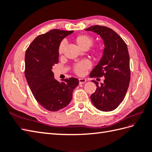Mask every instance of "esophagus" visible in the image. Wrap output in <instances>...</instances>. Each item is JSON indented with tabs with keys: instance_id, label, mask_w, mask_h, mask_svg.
<instances>
[{
	"instance_id": "1",
	"label": "esophagus",
	"mask_w": 152,
	"mask_h": 152,
	"mask_svg": "<svg viewBox=\"0 0 152 152\" xmlns=\"http://www.w3.org/2000/svg\"><path fill=\"white\" fill-rule=\"evenodd\" d=\"M86 82V80L85 78H80L79 79V83H83Z\"/></svg>"
}]
</instances>
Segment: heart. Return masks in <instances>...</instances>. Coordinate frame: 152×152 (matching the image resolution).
I'll use <instances>...</instances> for the list:
<instances>
[{"label":"heart","mask_w":152,"mask_h":152,"mask_svg":"<svg viewBox=\"0 0 152 152\" xmlns=\"http://www.w3.org/2000/svg\"><path fill=\"white\" fill-rule=\"evenodd\" d=\"M74 42H75L77 46H78L80 49L88 50L89 47H91L92 46V44L93 43V38L91 36H90V35L86 34H82L78 35V36H76L74 38ZM64 46H65V42L62 41L60 43L59 48H58V53H59V55L63 54ZM98 48H95V49H93V53H96L98 52ZM89 67V63L84 61L76 64L73 67V70L74 72L78 74V75H82L83 72H84L86 69H88Z\"/></svg>","instance_id":"b5f03b06"}]
</instances>
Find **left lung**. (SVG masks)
<instances>
[{
    "mask_svg": "<svg viewBox=\"0 0 152 152\" xmlns=\"http://www.w3.org/2000/svg\"><path fill=\"white\" fill-rule=\"evenodd\" d=\"M86 31L98 34L103 39L104 49L102 57L89 76L104 77V82L99 85L94 82L96 89L91 95L93 105L103 112L115 110L124 99L131 78L129 55L127 44L112 28L93 25Z\"/></svg>",
    "mask_w": 152,
    "mask_h": 152,
    "instance_id": "1",
    "label": "left lung"
}]
</instances>
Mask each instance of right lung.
Masks as SVG:
<instances>
[{
    "mask_svg": "<svg viewBox=\"0 0 152 152\" xmlns=\"http://www.w3.org/2000/svg\"><path fill=\"white\" fill-rule=\"evenodd\" d=\"M53 29L38 36L26 50L25 75L37 101L45 109L56 112L64 108L72 98L74 89L79 84L75 78L55 80L51 69L59 62V48L64 38L73 33Z\"/></svg>",
    "mask_w": 152,
    "mask_h": 152,
    "instance_id": "add662e5",
    "label": "right lung"
}]
</instances>
